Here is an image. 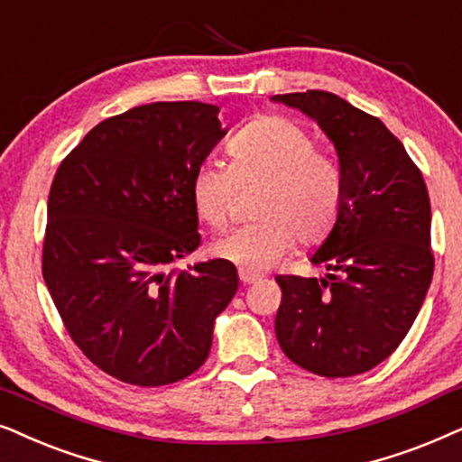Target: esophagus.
Returning a JSON list of instances; mask_svg holds the SVG:
<instances>
[{"label":"esophagus","instance_id":"obj_1","mask_svg":"<svg viewBox=\"0 0 462 462\" xmlns=\"http://www.w3.org/2000/svg\"><path fill=\"white\" fill-rule=\"evenodd\" d=\"M238 279H241L243 285H251V282L260 281V274L249 273V270H238Z\"/></svg>","mask_w":462,"mask_h":462}]
</instances>
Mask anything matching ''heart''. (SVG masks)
<instances>
[{
	"instance_id": "obj_1",
	"label": "heart",
	"mask_w": 462,
	"mask_h": 462,
	"mask_svg": "<svg viewBox=\"0 0 462 462\" xmlns=\"http://www.w3.org/2000/svg\"><path fill=\"white\" fill-rule=\"evenodd\" d=\"M230 169L205 162L192 177V202L213 230L235 221L238 186L263 183L254 224L211 245V254L247 270L273 266L293 247L321 243L342 207V173L336 160L315 150L298 122L263 116L227 145Z\"/></svg>"
}]
</instances>
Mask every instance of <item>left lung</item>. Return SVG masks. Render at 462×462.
I'll return each mask as SVG.
<instances>
[{
	"instance_id": "left-lung-1",
	"label": "left lung",
	"mask_w": 462,
	"mask_h": 462,
	"mask_svg": "<svg viewBox=\"0 0 462 462\" xmlns=\"http://www.w3.org/2000/svg\"><path fill=\"white\" fill-rule=\"evenodd\" d=\"M336 147L342 207L310 262L321 279L279 274L274 331L295 365L325 378L364 374L408 334L433 279L431 202L402 141L374 116L325 90L289 92Z\"/></svg>"
}]
</instances>
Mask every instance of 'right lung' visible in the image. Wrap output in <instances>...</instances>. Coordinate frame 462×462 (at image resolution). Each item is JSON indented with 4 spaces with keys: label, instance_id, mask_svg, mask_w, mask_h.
<instances>
[{
    "label": "right lung",
    "instance_id": "obj_1",
    "mask_svg": "<svg viewBox=\"0 0 462 462\" xmlns=\"http://www.w3.org/2000/svg\"><path fill=\"white\" fill-rule=\"evenodd\" d=\"M219 107L150 103L97 125L54 175L42 273L71 340L122 383L205 364L238 289L232 262L167 270L200 245L192 177L226 134Z\"/></svg>",
    "mask_w": 462,
    "mask_h": 462
}]
</instances>
